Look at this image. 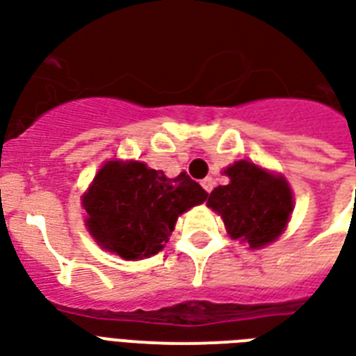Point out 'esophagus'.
I'll use <instances>...</instances> for the list:
<instances>
[{
	"label": "esophagus",
	"mask_w": 356,
	"mask_h": 356,
	"mask_svg": "<svg viewBox=\"0 0 356 356\" xmlns=\"http://www.w3.org/2000/svg\"><path fill=\"white\" fill-rule=\"evenodd\" d=\"M202 186H204L205 192H211L213 188H215V181H213V177H205L204 181H202Z\"/></svg>",
	"instance_id": "34e87169"
}]
</instances>
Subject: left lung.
Returning a JSON list of instances; mask_svg holds the SVG:
<instances>
[{
	"label": "left lung",
	"mask_w": 356,
	"mask_h": 356,
	"mask_svg": "<svg viewBox=\"0 0 356 356\" xmlns=\"http://www.w3.org/2000/svg\"><path fill=\"white\" fill-rule=\"evenodd\" d=\"M225 173L230 183L217 186L207 205L222 217L230 238L241 239L251 249L275 241L294 207L286 179L247 160L234 162Z\"/></svg>",
	"instance_id": "left-lung-1"
}]
</instances>
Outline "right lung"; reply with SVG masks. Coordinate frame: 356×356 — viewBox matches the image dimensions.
<instances>
[{"instance_id":"right-lung-1","label":"right lung","mask_w":356,"mask_h":356,"mask_svg":"<svg viewBox=\"0 0 356 356\" xmlns=\"http://www.w3.org/2000/svg\"><path fill=\"white\" fill-rule=\"evenodd\" d=\"M205 198L207 192L185 173L170 179L138 160H109L84 192V222L105 251L147 259L164 249L179 215Z\"/></svg>"}]
</instances>
